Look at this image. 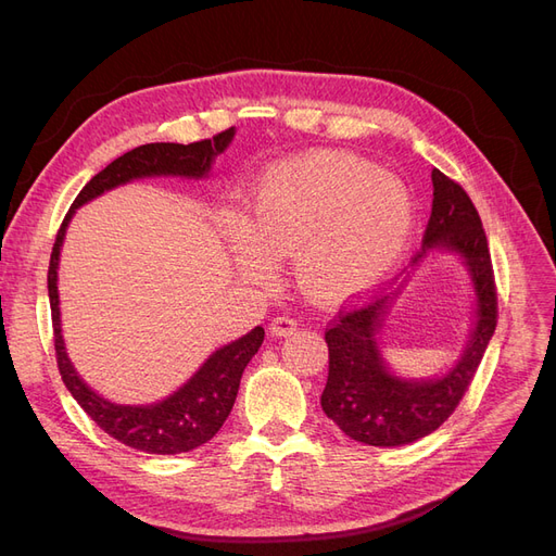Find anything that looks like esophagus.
<instances>
[{"label": "esophagus", "instance_id": "esophagus-1", "mask_svg": "<svg viewBox=\"0 0 556 556\" xmlns=\"http://www.w3.org/2000/svg\"><path fill=\"white\" fill-rule=\"evenodd\" d=\"M296 317L290 315V313H280L271 319V325H268V329H271V333L276 336H290L292 331H296Z\"/></svg>", "mask_w": 556, "mask_h": 556}]
</instances>
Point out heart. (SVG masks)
I'll use <instances>...</instances> for the list:
<instances>
[{"instance_id":"b5f03b06","label":"heart","mask_w":556,"mask_h":556,"mask_svg":"<svg viewBox=\"0 0 556 556\" xmlns=\"http://www.w3.org/2000/svg\"><path fill=\"white\" fill-rule=\"evenodd\" d=\"M415 204L406 185L345 153H311L268 169L250 201V225L231 223L239 264L276 274L294 252V278L315 304L371 290L406 250Z\"/></svg>"}]
</instances>
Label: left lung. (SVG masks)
I'll return each instance as SVG.
<instances>
[{
  "label": "left lung",
  "instance_id": "obj_1",
  "mask_svg": "<svg viewBox=\"0 0 556 556\" xmlns=\"http://www.w3.org/2000/svg\"><path fill=\"white\" fill-rule=\"evenodd\" d=\"M431 217L422 237V252H417L413 262L431 248L459 252L473 276L478 323L464 357L445 378L413 382L387 374L378 352L376 329L387 313L390 296L376 294L364 304L341 306L325 331L329 378L323 392V410L345 435L366 445H406L439 429L468 392L496 329V282L480 215L457 180L439 169L431 172Z\"/></svg>",
  "mask_w": 556,
  "mask_h": 556
}]
</instances>
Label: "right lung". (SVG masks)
<instances>
[{"label":"right lung","instance_id":"1","mask_svg":"<svg viewBox=\"0 0 556 556\" xmlns=\"http://www.w3.org/2000/svg\"><path fill=\"white\" fill-rule=\"evenodd\" d=\"M233 137V127L215 134L213 139L194 143H146L129 150L123 157L113 160L106 169L99 172L86 188L78 192L70 213L58 229V237L50 252L48 266V296L50 317H53V341L60 376L66 390L78 401L99 429H104L115 441L148 454H178L190 452L211 441L220 431L225 419L231 413L233 401L239 394L243 368L255 357L264 341V329L255 327L243 339L233 341L217 352L199 368L194 378L180 387L176 394L164 399L155 406H115V403L97 396L90 387L78 378L74 366L66 357L62 333H60V308H58V260L66 225L72 215L86 201L102 192L123 185L131 178L143 176H192L201 178L211 169L215 155H220Z\"/></svg>","mask_w":556,"mask_h":556}]
</instances>
